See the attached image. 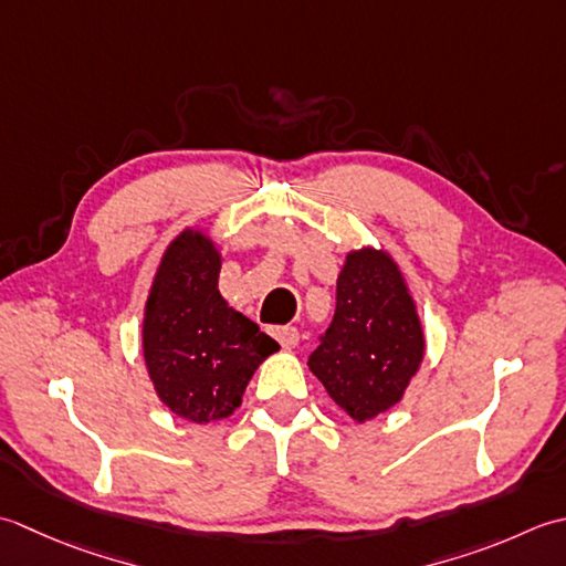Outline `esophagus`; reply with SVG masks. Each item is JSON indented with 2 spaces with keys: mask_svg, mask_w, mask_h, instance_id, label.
<instances>
[{
  "mask_svg": "<svg viewBox=\"0 0 566 566\" xmlns=\"http://www.w3.org/2000/svg\"><path fill=\"white\" fill-rule=\"evenodd\" d=\"M273 337L281 342L283 349H293V347H297V342H300V332L295 327H275Z\"/></svg>",
  "mask_w": 566,
  "mask_h": 566,
  "instance_id": "1",
  "label": "esophagus"
}]
</instances>
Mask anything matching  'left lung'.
Masks as SVG:
<instances>
[{
    "mask_svg": "<svg viewBox=\"0 0 566 566\" xmlns=\"http://www.w3.org/2000/svg\"><path fill=\"white\" fill-rule=\"evenodd\" d=\"M422 356L424 332L398 263L371 247L349 251L310 371L349 418L366 422L400 402Z\"/></svg>",
    "mask_w": 566,
    "mask_h": 566,
    "instance_id": "1",
    "label": "left lung"
}]
</instances>
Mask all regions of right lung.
Returning <instances> with one entry per match:
<instances>
[{"mask_svg": "<svg viewBox=\"0 0 566 566\" xmlns=\"http://www.w3.org/2000/svg\"><path fill=\"white\" fill-rule=\"evenodd\" d=\"M214 241L186 229L170 241L144 310V361L164 406L190 422L229 418L259 364L279 352L219 295Z\"/></svg>", "mask_w": 566, "mask_h": 566, "instance_id": "add662e5", "label": "right lung"}]
</instances>
